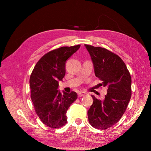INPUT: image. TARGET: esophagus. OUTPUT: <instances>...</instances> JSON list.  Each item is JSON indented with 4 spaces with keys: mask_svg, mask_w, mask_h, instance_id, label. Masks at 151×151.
<instances>
[{
    "mask_svg": "<svg viewBox=\"0 0 151 151\" xmlns=\"http://www.w3.org/2000/svg\"><path fill=\"white\" fill-rule=\"evenodd\" d=\"M86 94L85 93H84V92H79V93H78V97H82L83 96H85Z\"/></svg>",
    "mask_w": 151,
    "mask_h": 151,
    "instance_id": "1",
    "label": "esophagus"
}]
</instances>
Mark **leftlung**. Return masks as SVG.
Here are the masks:
<instances>
[{"label":"left lung","mask_w":151,"mask_h":151,"mask_svg":"<svg viewBox=\"0 0 151 151\" xmlns=\"http://www.w3.org/2000/svg\"><path fill=\"white\" fill-rule=\"evenodd\" d=\"M91 55L95 76L107 88L104 100L92 95L93 103L88 111L89 123L105 130L118 122L131 97V76L121 58L104 48L85 45Z\"/></svg>","instance_id":"1"}]
</instances>
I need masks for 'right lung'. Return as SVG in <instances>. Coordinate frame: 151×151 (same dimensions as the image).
Segmentation results:
<instances>
[{"mask_svg": "<svg viewBox=\"0 0 151 151\" xmlns=\"http://www.w3.org/2000/svg\"><path fill=\"white\" fill-rule=\"evenodd\" d=\"M81 45L63 47L45 54L36 64L30 77V97L40 121L52 129L67 122L66 111L77 99V94L58 90V81L65 75L66 61Z\"/></svg>", "mask_w": 151, "mask_h": 151, "instance_id": "1", "label": "right lung"}]
</instances>
